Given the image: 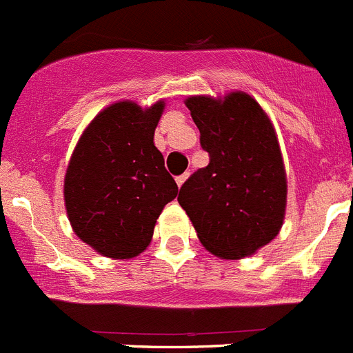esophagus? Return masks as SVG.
I'll use <instances>...</instances> for the list:
<instances>
[{
  "label": "esophagus",
  "instance_id": "obj_1",
  "mask_svg": "<svg viewBox=\"0 0 353 353\" xmlns=\"http://www.w3.org/2000/svg\"><path fill=\"white\" fill-rule=\"evenodd\" d=\"M187 179H189V173H183V174H180V176H176V179H174V180H176V185H179V187H182V185H183V182H185Z\"/></svg>",
  "mask_w": 353,
  "mask_h": 353
}]
</instances>
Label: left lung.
<instances>
[{"label":"left lung","instance_id":"obj_1","mask_svg":"<svg viewBox=\"0 0 353 353\" xmlns=\"http://www.w3.org/2000/svg\"><path fill=\"white\" fill-rule=\"evenodd\" d=\"M185 105L210 162L180 187V207L215 256H249L285 219L286 174L272 123L242 92L224 101L189 97Z\"/></svg>","mask_w":353,"mask_h":353}]
</instances>
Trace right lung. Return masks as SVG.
<instances>
[{
    "label": "right lung",
    "mask_w": 353,
    "mask_h": 353,
    "mask_svg": "<svg viewBox=\"0 0 353 353\" xmlns=\"http://www.w3.org/2000/svg\"><path fill=\"white\" fill-rule=\"evenodd\" d=\"M164 104L141 109L118 102L97 114L81 136L67 174L65 205L76 235L109 258L138 256L179 187L155 148Z\"/></svg>",
    "instance_id": "obj_1"
}]
</instances>
